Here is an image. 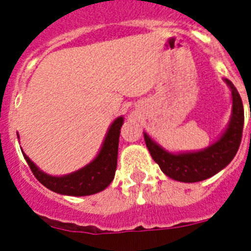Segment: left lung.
<instances>
[{"label": "left lung", "mask_w": 251, "mask_h": 251, "mask_svg": "<svg viewBox=\"0 0 251 251\" xmlns=\"http://www.w3.org/2000/svg\"><path fill=\"white\" fill-rule=\"evenodd\" d=\"M231 90L232 110L229 126L223 136L207 148L197 152L171 153L145 133V141L153 161L162 172L179 182H199L210 178L229 165L240 146L244 127V106L240 94L229 79H224Z\"/></svg>", "instance_id": "1"}]
</instances>
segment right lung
Wrapping results in <instances>:
<instances>
[{
  "instance_id": "obj_1",
  "label": "right lung",
  "mask_w": 251,
  "mask_h": 251,
  "mask_svg": "<svg viewBox=\"0 0 251 251\" xmlns=\"http://www.w3.org/2000/svg\"><path fill=\"white\" fill-rule=\"evenodd\" d=\"M122 124H123V117H118L110 124L98 156L83 168L65 176H50L37 168V166L25 153L22 152V154L35 177L51 191L60 195H68V196L94 195L108 187L114 178Z\"/></svg>"
}]
</instances>
